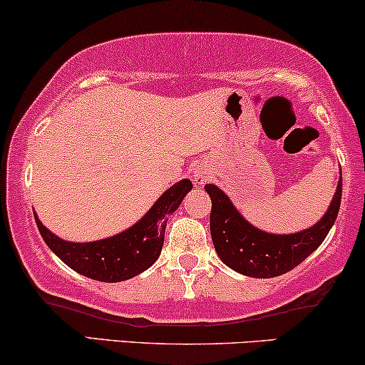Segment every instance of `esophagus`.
<instances>
[{"label":"esophagus","mask_w":365,"mask_h":365,"mask_svg":"<svg viewBox=\"0 0 365 365\" xmlns=\"http://www.w3.org/2000/svg\"><path fill=\"white\" fill-rule=\"evenodd\" d=\"M195 179H196L197 184H205L206 181H208V174H205V173H196V174H195Z\"/></svg>","instance_id":"1"}]
</instances>
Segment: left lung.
<instances>
[{"mask_svg": "<svg viewBox=\"0 0 365 365\" xmlns=\"http://www.w3.org/2000/svg\"><path fill=\"white\" fill-rule=\"evenodd\" d=\"M211 197L210 230L220 259L244 276L269 279L289 272L313 254L334 227L341 201V175L330 208L314 227L292 235H271L247 223L228 196L206 184Z\"/></svg>", "mask_w": 365, "mask_h": 365, "instance_id": "left-lung-1", "label": "left lung"}]
</instances>
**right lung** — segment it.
I'll use <instances>...</instances> for the list:
<instances>
[{
    "mask_svg": "<svg viewBox=\"0 0 365 365\" xmlns=\"http://www.w3.org/2000/svg\"><path fill=\"white\" fill-rule=\"evenodd\" d=\"M190 179H182L162 195L140 222L127 232L106 240L73 244L47 230L35 215L43 242L62 262L94 281L120 282L135 277L155 262L164 244L165 225L191 191Z\"/></svg>",
    "mask_w": 365,
    "mask_h": 365,
    "instance_id": "1",
    "label": "right lung"
}]
</instances>
